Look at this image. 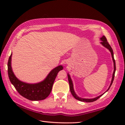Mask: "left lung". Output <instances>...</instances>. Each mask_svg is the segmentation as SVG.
<instances>
[{
	"label": "left lung",
	"instance_id": "8db88e82",
	"mask_svg": "<svg viewBox=\"0 0 125 125\" xmlns=\"http://www.w3.org/2000/svg\"><path fill=\"white\" fill-rule=\"evenodd\" d=\"M100 41H101L100 42L101 45H102L103 46H104V47H105L106 48L108 49L109 51L110 52L112 58H113V63H114V72H113V77H112L111 83H110V86H109V87L108 88V89H107V90L104 93H105L106 92H107V91L109 90L110 88V86L112 85V84H113V82L114 81V77H115V71H116V64H115V60H114V57L113 50V49H112V48L110 46V45L108 42H107V40H106V37L104 36H103V37H101L100 39ZM67 74H68V82H69V89H70L71 92L72 93V95L74 96V98L77 99V100L80 101H83V102H86V103L93 102V101H96L97 99H98L99 98H100V97L102 96L103 94H104V93H103V94L100 95L96 97V98H92V99H86V98H81V97H79V96L77 95V94H76L75 92L74 89L73 81L71 79V76H70V75H69V73H68Z\"/></svg>",
	"mask_w": 125,
	"mask_h": 125
}]
</instances>
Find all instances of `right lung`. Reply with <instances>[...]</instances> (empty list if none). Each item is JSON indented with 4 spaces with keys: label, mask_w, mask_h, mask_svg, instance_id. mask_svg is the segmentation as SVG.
Masks as SVG:
<instances>
[{
    "label": "right lung",
    "mask_w": 125,
    "mask_h": 125,
    "mask_svg": "<svg viewBox=\"0 0 125 125\" xmlns=\"http://www.w3.org/2000/svg\"><path fill=\"white\" fill-rule=\"evenodd\" d=\"M11 57L12 53L8 63V76L10 82L18 93L30 100L39 101L45 99L51 92L58 73L63 69L62 65H58L53 69L42 81L36 83H28L19 80L14 74L11 67Z\"/></svg>",
    "instance_id": "obj_1"
}]
</instances>
